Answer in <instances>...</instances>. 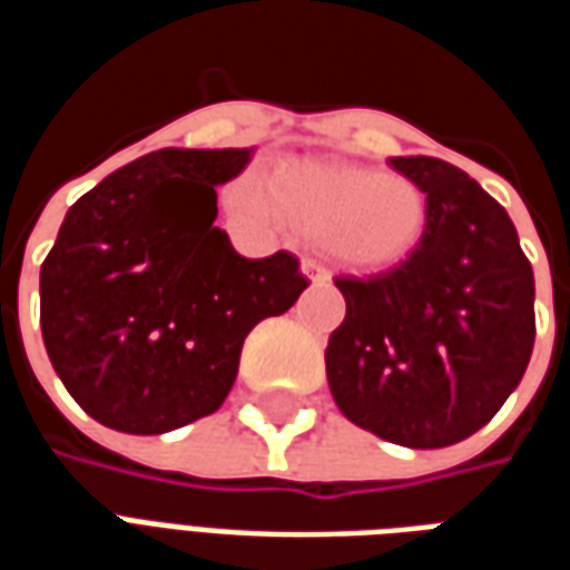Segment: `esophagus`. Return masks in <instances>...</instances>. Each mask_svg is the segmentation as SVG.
I'll use <instances>...</instances> for the list:
<instances>
[{
	"mask_svg": "<svg viewBox=\"0 0 570 570\" xmlns=\"http://www.w3.org/2000/svg\"><path fill=\"white\" fill-rule=\"evenodd\" d=\"M302 274L308 277L311 284H323L330 274H326V268H323L321 262H314V259H302Z\"/></svg>",
	"mask_w": 570,
	"mask_h": 570,
	"instance_id": "obj_1",
	"label": "esophagus"
}]
</instances>
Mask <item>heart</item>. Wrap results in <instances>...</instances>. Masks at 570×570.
I'll list each match as a JSON object with an SVG mask.
<instances>
[{
  "label": "heart",
  "mask_w": 570,
  "mask_h": 570,
  "mask_svg": "<svg viewBox=\"0 0 570 570\" xmlns=\"http://www.w3.org/2000/svg\"><path fill=\"white\" fill-rule=\"evenodd\" d=\"M228 207L253 223L289 225L351 272H391L415 256L428 235L430 204L406 174L351 164L298 161L268 176L237 179Z\"/></svg>",
  "instance_id": "b5f03b06"
}]
</instances>
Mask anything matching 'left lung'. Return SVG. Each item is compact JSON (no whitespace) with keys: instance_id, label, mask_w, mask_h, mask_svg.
<instances>
[{"instance_id":"1","label":"left lung","mask_w":570,"mask_h":570,"mask_svg":"<svg viewBox=\"0 0 570 570\" xmlns=\"http://www.w3.org/2000/svg\"><path fill=\"white\" fill-rule=\"evenodd\" d=\"M430 204L415 256L372 277H335L347 314L326 379L347 421L406 449L485 428L534 347V272L513 219L476 179L430 155H396Z\"/></svg>"}]
</instances>
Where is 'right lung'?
I'll list each match as a JSON object with an SVG mask.
<instances>
[{
  "label": "right lung",
  "instance_id": "right-lung-1",
  "mask_svg": "<svg viewBox=\"0 0 570 570\" xmlns=\"http://www.w3.org/2000/svg\"><path fill=\"white\" fill-rule=\"evenodd\" d=\"M249 149H158L67 210L39 274L42 338L94 421L155 436L213 415L249 330L296 305L298 259L240 256L216 228V186Z\"/></svg>",
  "mask_w": 570,
  "mask_h": 570
}]
</instances>
